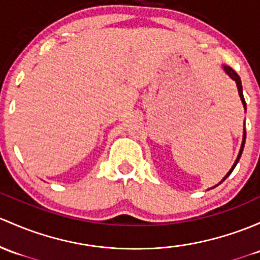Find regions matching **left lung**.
Segmentation results:
<instances>
[{
  "label": "left lung",
  "instance_id": "8db88e82",
  "mask_svg": "<svg viewBox=\"0 0 260 260\" xmlns=\"http://www.w3.org/2000/svg\"><path fill=\"white\" fill-rule=\"evenodd\" d=\"M224 71H225L226 73H228L229 76H231V78L232 80H234L236 81V83H237V87H238V92H239V95H240V100H242V102H243V105H244V108H245V101H244V97H243V88H242V82H240V78H239V76L237 75L236 72H234L233 70H232L231 67H228V66H224ZM244 143H245V132H244V138H243V143H242V148H240V152H239V155H238V158H237V160H236V163H234V166L232 167V169L231 171H229V173L226 174L225 176V178L226 177L229 176V174L232 173V172H233V169L236 168V166H237V163L239 162V158H240V155H242V152H243V148H244ZM224 178V179H225ZM223 179V180H224Z\"/></svg>",
  "mask_w": 260,
  "mask_h": 260
}]
</instances>
